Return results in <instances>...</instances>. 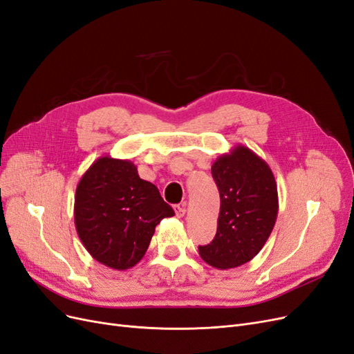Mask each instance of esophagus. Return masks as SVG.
Wrapping results in <instances>:
<instances>
[{"instance_id":"esophagus-1","label":"esophagus","mask_w":354,"mask_h":354,"mask_svg":"<svg viewBox=\"0 0 354 354\" xmlns=\"http://www.w3.org/2000/svg\"><path fill=\"white\" fill-rule=\"evenodd\" d=\"M174 211H176V216H177L178 218L185 217V214H186V203H180V205H174Z\"/></svg>"}]
</instances>
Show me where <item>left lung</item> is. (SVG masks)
Listing matches in <instances>:
<instances>
[{
	"label": "left lung",
	"mask_w": 354,
	"mask_h": 354,
	"mask_svg": "<svg viewBox=\"0 0 354 354\" xmlns=\"http://www.w3.org/2000/svg\"><path fill=\"white\" fill-rule=\"evenodd\" d=\"M220 192L217 233L199 246L201 259L220 270L251 261L261 251L279 211L270 167L246 146H234L211 167Z\"/></svg>",
	"instance_id": "8db88e82"
}]
</instances>
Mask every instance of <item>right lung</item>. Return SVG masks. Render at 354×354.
Segmentation results:
<instances>
[{
    "mask_svg": "<svg viewBox=\"0 0 354 354\" xmlns=\"http://www.w3.org/2000/svg\"><path fill=\"white\" fill-rule=\"evenodd\" d=\"M173 216L158 187L138 177L128 159H95L75 192V227L82 245L115 270L140 261L159 221Z\"/></svg>",
    "mask_w": 354,
    "mask_h": 354,
    "instance_id": "add662e5",
    "label": "right lung"
}]
</instances>
